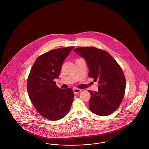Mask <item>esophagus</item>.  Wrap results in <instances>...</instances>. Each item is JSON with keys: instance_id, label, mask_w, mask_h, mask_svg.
<instances>
[{"instance_id": "esophagus-1", "label": "esophagus", "mask_w": 149, "mask_h": 149, "mask_svg": "<svg viewBox=\"0 0 149 149\" xmlns=\"http://www.w3.org/2000/svg\"><path fill=\"white\" fill-rule=\"evenodd\" d=\"M73 92H74V94H77V93L80 92H81V90L79 89H76V88H75V89H73Z\"/></svg>"}]
</instances>
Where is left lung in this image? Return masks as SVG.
Listing matches in <instances>:
<instances>
[{
	"instance_id": "obj_1",
	"label": "left lung",
	"mask_w": 149,
	"mask_h": 149,
	"mask_svg": "<svg viewBox=\"0 0 149 149\" xmlns=\"http://www.w3.org/2000/svg\"><path fill=\"white\" fill-rule=\"evenodd\" d=\"M83 57L89 68V77L98 82V91L91 94L89 109L93 113L106 116L113 113L123 98L126 79L120 65L108 52L94 47L74 49Z\"/></svg>"
}]
</instances>
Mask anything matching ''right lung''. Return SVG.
<instances>
[{
  "label": "right lung",
  "instance_id": "1",
  "mask_svg": "<svg viewBox=\"0 0 149 149\" xmlns=\"http://www.w3.org/2000/svg\"><path fill=\"white\" fill-rule=\"evenodd\" d=\"M74 48L57 49L43 54L36 58L29 72V97L38 112L47 120L63 118L71 108L73 91L58 88L54 79L58 78L65 59Z\"/></svg>",
  "mask_w": 149,
  "mask_h": 149
}]
</instances>
